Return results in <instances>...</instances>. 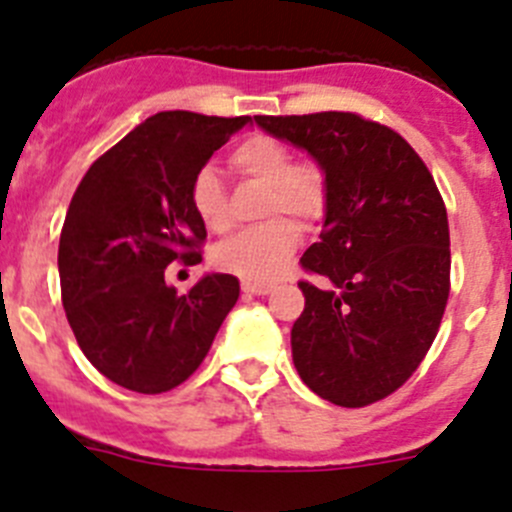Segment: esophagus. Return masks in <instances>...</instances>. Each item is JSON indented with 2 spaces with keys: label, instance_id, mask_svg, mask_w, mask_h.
I'll list each match as a JSON object with an SVG mask.
<instances>
[{
  "label": "esophagus",
  "instance_id": "34e87169",
  "mask_svg": "<svg viewBox=\"0 0 512 512\" xmlns=\"http://www.w3.org/2000/svg\"><path fill=\"white\" fill-rule=\"evenodd\" d=\"M270 290H273L270 283H252V280L242 283V293H247V296H267Z\"/></svg>",
  "mask_w": 512,
  "mask_h": 512
}]
</instances>
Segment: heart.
<instances>
[{"label":"heart","mask_w":512,"mask_h":512,"mask_svg":"<svg viewBox=\"0 0 512 512\" xmlns=\"http://www.w3.org/2000/svg\"><path fill=\"white\" fill-rule=\"evenodd\" d=\"M229 165L242 178L267 188L262 199L265 224L216 245L211 262L222 273L265 283L288 265L301 242L298 225L313 227L329 206V178L316 160H293L288 145L270 135H252L239 142L229 155ZM191 209L209 232H227L232 216L227 191L211 168L199 170L191 181ZM293 215L295 223L287 216Z\"/></svg>","instance_id":"1"}]
</instances>
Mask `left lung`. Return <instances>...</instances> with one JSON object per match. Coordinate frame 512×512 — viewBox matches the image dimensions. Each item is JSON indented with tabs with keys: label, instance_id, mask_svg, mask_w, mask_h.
Instances as JSON below:
<instances>
[{
	"label": "left lung",
	"instance_id": "left-lung-1",
	"mask_svg": "<svg viewBox=\"0 0 512 512\" xmlns=\"http://www.w3.org/2000/svg\"><path fill=\"white\" fill-rule=\"evenodd\" d=\"M303 147L329 178L321 239L301 257L321 285L290 331L308 388L365 408L403 385L439 334L451 288L446 206L431 170L395 130L354 112L255 117Z\"/></svg>",
	"mask_w": 512,
	"mask_h": 512
}]
</instances>
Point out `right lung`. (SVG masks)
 I'll list each match as a JSON object with an SVG mask.
<instances>
[{
  "mask_svg": "<svg viewBox=\"0 0 512 512\" xmlns=\"http://www.w3.org/2000/svg\"><path fill=\"white\" fill-rule=\"evenodd\" d=\"M247 122L155 114L99 155L73 193L58 245L63 308L81 352L122 388H178L237 303L234 275L178 293L165 267L201 262L206 227L191 209V181Z\"/></svg>",
  "mask_w": 512,
  "mask_h": 512,
  "instance_id": "right-lung-1",
  "label": "right lung"
}]
</instances>
